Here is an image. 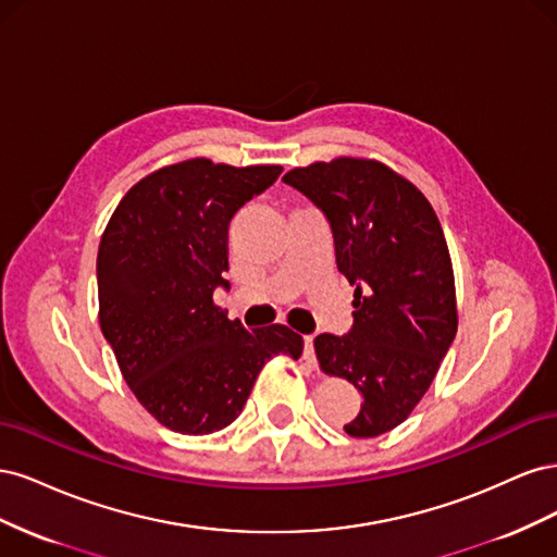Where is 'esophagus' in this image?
I'll return each instance as SVG.
<instances>
[{
  "label": "esophagus",
  "instance_id": "1",
  "mask_svg": "<svg viewBox=\"0 0 557 557\" xmlns=\"http://www.w3.org/2000/svg\"><path fill=\"white\" fill-rule=\"evenodd\" d=\"M305 360L315 362V352H313V334L305 336Z\"/></svg>",
  "mask_w": 557,
  "mask_h": 557
}]
</instances>
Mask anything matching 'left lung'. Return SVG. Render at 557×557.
Returning <instances> with one entry per match:
<instances>
[{
    "label": "left lung",
    "instance_id": "1",
    "mask_svg": "<svg viewBox=\"0 0 557 557\" xmlns=\"http://www.w3.org/2000/svg\"><path fill=\"white\" fill-rule=\"evenodd\" d=\"M283 181L325 213L336 267L356 285L350 332L313 342L320 369L362 395L344 430L358 440L391 432L423 399L458 332L440 218L411 181L376 160L313 162Z\"/></svg>",
    "mask_w": 557,
    "mask_h": 557
}]
</instances>
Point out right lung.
Returning <instances> with one entry per match:
<instances>
[{
	"instance_id": "1",
	"label": "right lung",
	"mask_w": 557,
	"mask_h": 557,
	"mask_svg": "<svg viewBox=\"0 0 557 557\" xmlns=\"http://www.w3.org/2000/svg\"><path fill=\"white\" fill-rule=\"evenodd\" d=\"M281 172L207 158L162 166L132 185L99 242V327L134 397L172 432L227 428L264 362L305 348L290 327L246 330L213 305L215 288L230 290L232 215Z\"/></svg>"
}]
</instances>
